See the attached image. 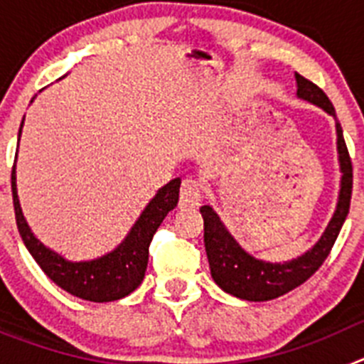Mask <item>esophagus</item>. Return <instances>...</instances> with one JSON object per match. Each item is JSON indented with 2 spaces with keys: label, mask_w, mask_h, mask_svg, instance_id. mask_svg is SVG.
Returning <instances> with one entry per match:
<instances>
[{
  "label": "esophagus",
  "mask_w": 364,
  "mask_h": 364,
  "mask_svg": "<svg viewBox=\"0 0 364 364\" xmlns=\"http://www.w3.org/2000/svg\"><path fill=\"white\" fill-rule=\"evenodd\" d=\"M202 200V184L195 178H186L182 180V186H180V200L178 205L182 210L186 208H195V205L200 204Z\"/></svg>",
  "instance_id": "1"
}]
</instances>
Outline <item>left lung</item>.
<instances>
[{"label": "left lung", "instance_id": "1", "mask_svg": "<svg viewBox=\"0 0 364 364\" xmlns=\"http://www.w3.org/2000/svg\"><path fill=\"white\" fill-rule=\"evenodd\" d=\"M295 78H297L299 98L308 100L311 104L324 109L328 114L336 117V109L321 87H317L301 74H295ZM336 127L337 151H339L341 171H343L337 210L319 242L299 259L284 262V264H272V262L257 260L255 257L247 255L237 244V240L228 233L218 215L210 205H202L200 213L204 218L205 253L210 260L211 277L222 290L235 297L246 299V301H269V299L281 297L301 286L302 282H306L323 266L326 257L332 252L341 228L345 224V218L350 211V198H352V159H350L339 122Z\"/></svg>", "mask_w": 364, "mask_h": 364}]
</instances>
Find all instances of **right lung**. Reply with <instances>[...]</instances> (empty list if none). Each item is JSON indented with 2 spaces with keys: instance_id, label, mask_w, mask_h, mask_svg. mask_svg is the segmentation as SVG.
<instances>
[{
  "instance_id": "right-lung-1",
  "label": "right lung",
  "mask_w": 364,
  "mask_h": 364,
  "mask_svg": "<svg viewBox=\"0 0 364 364\" xmlns=\"http://www.w3.org/2000/svg\"><path fill=\"white\" fill-rule=\"evenodd\" d=\"M19 133H21V127H19ZM11 182L18 231L38 266L62 290L91 302L118 301L140 286L146 275L153 235L156 233L166 215L175 210L180 191V178L171 180L169 184L164 186L114 252L107 253L102 259L89 260V262H69L58 253L50 252L49 247H45L27 226L21 208H19L18 191H16V160L12 166Z\"/></svg>"
}]
</instances>
